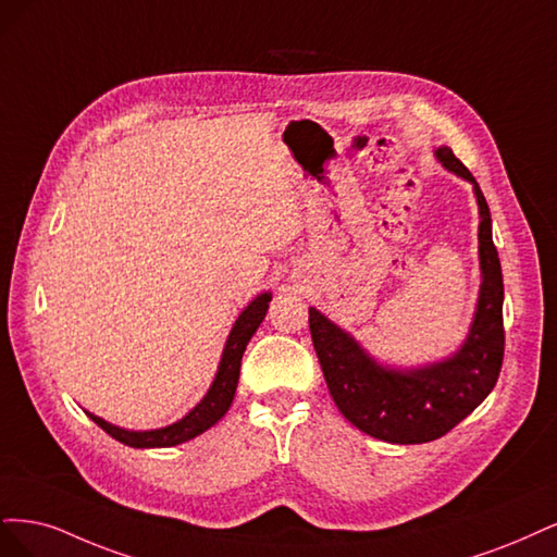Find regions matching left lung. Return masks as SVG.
<instances>
[{"label": "left lung", "instance_id": "left-lung-1", "mask_svg": "<svg viewBox=\"0 0 557 557\" xmlns=\"http://www.w3.org/2000/svg\"><path fill=\"white\" fill-rule=\"evenodd\" d=\"M435 157L444 169L472 183L479 203L481 286L472 326L460 349L423 368H386L347 331L310 308L314 351L337 409L358 430L391 444H423L446 435L486 400L505 358V284L493 245L488 203L451 148H437Z\"/></svg>", "mask_w": 557, "mask_h": 557}]
</instances>
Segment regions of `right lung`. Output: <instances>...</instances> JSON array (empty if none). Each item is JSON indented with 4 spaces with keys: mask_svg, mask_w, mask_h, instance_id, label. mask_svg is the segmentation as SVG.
Returning <instances> with one entry per match:
<instances>
[{
    "mask_svg": "<svg viewBox=\"0 0 557 557\" xmlns=\"http://www.w3.org/2000/svg\"><path fill=\"white\" fill-rule=\"evenodd\" d=\"M271 294H259L247 308L238 314L236 324H233L228 339L224 345L222 358H220V368L218 374H214V382L208 388L206 398L196 405L187 417H183L181 421H175L166 428H157V430H124L117 428L109 421H103L95 414L87 417L92 419L101 430H106L113 440L134 446V448H164V446H175L183 444L187 440H194L196 435L206 433L208 428H212L218 423L233 403V396H236V386H238V376H240V361L243 354L249 339L257 333V329L261 326V321L268 312V302H271Z\"/></svg>",
    "mask_w": 557,
    "mask_h": 557,
    "instance_id": "right-lung-1",
    "label": "right lung"
}]
</instances>
